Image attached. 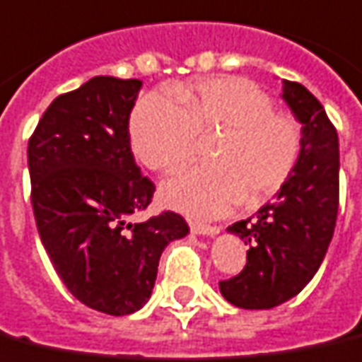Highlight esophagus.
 <instances>
[{
    "label": "esophagus",
    "instance_id": "obj_1",
    "mask_svg": "<svg viewBox=\"0 0 362 362\" xmlns=\"http://www.w3.org/2000/svg\"><path fill=\"white\" fill-rule=\"evenodd\" d=\"M189 228L194 234H199V235H216L221 230L218 226H211V224H203V222H194L189 221Z\"/></svg>",
    "mask_w": 362,
    "mask_h": 362
}]
</instances>
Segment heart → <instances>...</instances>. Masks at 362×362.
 <instances>
[{
  "mask_svg": "<svg viewBox=\"0 0 362 362\" xmlns=\"http://www.w3.org/2000/svg\"><path fill=\"white\" fill-rule=\"evenodd\" d=\"M211 167L178 173L163 202L192 216L226 215L247 199L261 205L290 182L303 153V127L276 111L269 93L240 76L174 84L147 93L130 119L134 153L157 173H173L197 153L199 134H220Z\"/></svg>",
  "mask_w": 362,
  "mask_h": 362,
  "instance_id": "b5f03b06",
  "label": "heart"
}]
</instances>
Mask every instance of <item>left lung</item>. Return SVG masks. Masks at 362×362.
I'll return each instance as SVG.
<instances>
[{"instance_id":"1","label":"left lung","mask_w":362,"mask_h":362,"mask_svg":"<svg viewBox=\"0 0 362 362\" xmlns=\"http://www.w3.org/2000/svg\"><path fill=\"white\" fill-rule=\"evenodd\" d=\"M282 98L303 127V153L276 202L228 226L249 245L247 263L218 286L240 309H272L303 290L322 263L338 218V132L305 86L284 80Z\"/></svg>"}]
</instances>
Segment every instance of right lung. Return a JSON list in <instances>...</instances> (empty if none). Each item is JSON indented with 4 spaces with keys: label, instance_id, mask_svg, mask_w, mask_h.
I'll return each mask as SVG.
<instances>
[{
    "label": "right lung",
    "instance_id": "obj_1",
    "mask_svg": "<svg viewBox=\"0 0 362 362\" xmlns=\"http://www.w3.org/2000/svg\"><path fill=\"white\" fill-rule=\"evenodd\" d=\"M140 88L88 80L53 99L28 140L30 202L53 269L80 303L113 317L147 303L163 249L189 232L173 211L130 221L155 192L130 147Z\"/></svg>",
    "mask_w": 362,
    "mask_h": 362
}]
</instances>
